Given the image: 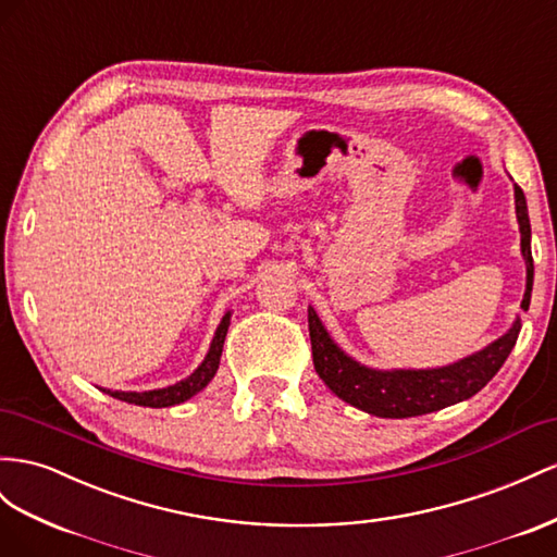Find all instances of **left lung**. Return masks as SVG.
Segmentation results:
<instances>
[{"label": "left lung", "mask_w": 557, "mask_h": 557, "mask_svg": "<svg viewBox=\"0 0 557 557\" xmlns=\"http://www.w3.org/2000/svg\"><path fill=\"white\" fill-rule=\"evenodd\" d=\"M513 197L516 218L520 224V250L524 267H528V283H524L520 309L528 311L534 283L532 230L528 201H524V194L518 185H513ZM520 327V315H516L513 325H510L499 339H494L485 349L443 368L377 370L358 363L356 358L344 354L337 347V342L330 337L325 325L319 319V313L313 311V307H309L311 354L313 368L319 372V377L344 403H349L354 408L368 414L386 419L429 414L447 408V405H455L475 396L504 366L510 349L516 347Z\"/></svg>", "instance_id": "1"}]
</instances>
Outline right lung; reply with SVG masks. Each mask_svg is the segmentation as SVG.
I'll list each match as a JSON object with an SVG mask.
<instances>
[{"label": "right lung", "mask_w": 557, "mask_h": 557, "mask_svg": "<svg viewBox=\"0 0 557 557\" xmlns=\"http://www.w3.org/2000/svg\"><path fill=\"white\" fill-rule=\"evenodd\" d=\"M232 323V311L222 315V321L215 330L213 342H210V349L206 358L201 360V366L194 370L189 377L180 380L166 388H152V391H112V388H100L104 394H110L116 400H124L131 405H143V408H171V405L185 403L191 396H197L199 391H203L210 380L215 377L218 366H220V356H222V344L224 337H227V330Z\"/></svg>", "instance_id": "obj_1"}]
</instances>
